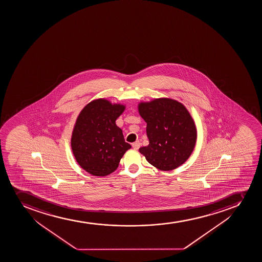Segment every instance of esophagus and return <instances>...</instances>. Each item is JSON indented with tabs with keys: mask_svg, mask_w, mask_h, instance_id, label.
I'll return each instance as SVG.
<instances>
[{
	"mask_svg": "<svg viewBox=\"0 0 262 262\" xmlns=\"http://www.w3.org/2000/svg\"><path fill=\"white\" fill-rule=\"evenodd\" d=\"M140 143L138 142V141H137V142H135V143H133V148H134V149H138V148H140Z\"/></svg>",
	"mask_w": 262,
	"mask_h": 262,
	"instance_id": "obj_1",
	"label": "esophagus"
}]
</instances>
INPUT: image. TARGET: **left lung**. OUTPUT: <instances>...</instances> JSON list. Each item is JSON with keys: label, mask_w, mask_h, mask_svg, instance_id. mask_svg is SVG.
<instances>
[{"label": "left lung", "mask_w": 262, "mask_h": 262, "mask_svg": "<svg viewBox=\"0 0 262 262\" xmlns=\"http://www.w3.org/2000/svg\"><path fill=\"white\" fill-rule=\"evenodd\" d=\"M138 107L147 123L149 141L139 152L161 171H171L183 165L191 156L197 138L194 119L184 104L161 97L141 101Z\"/></svg>", "instance_id": "1"}]
</instances>
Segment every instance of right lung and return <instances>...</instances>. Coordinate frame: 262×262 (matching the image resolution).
<instances>
[{
    "instance_id": "obj_1",
    "label": "right lung",
    "mask_w": 262,
    "mask_h": 262,
    "mask_svg": "<svg viewBox=\"0 0 262 262\" xmlns=\"http://www.w3.org/2000/svg\"><path fill=\"white\" fill-rule=\"evenodd\" d=\"M124 109L125 105L98 98L89 102L78 114L71 148L76 161L88 173L105 177L114 172L132 148L115 122Z\"/></svg>"
}]
</instances>
